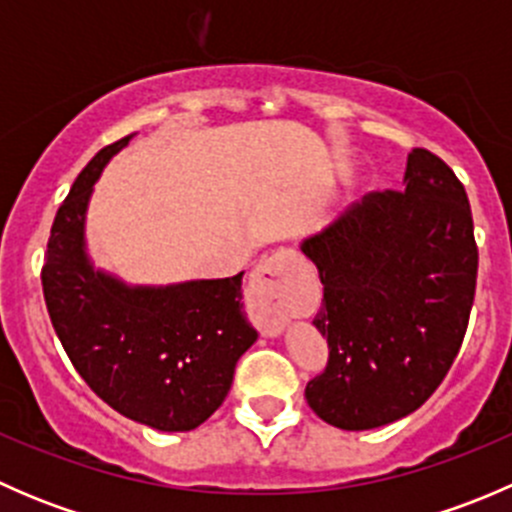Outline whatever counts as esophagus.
I'll list each match as a JSON object with an SVG mask.
<instances>
[{"label":"esophagus","mask_w":512,"mask_h":512,"mask_svg":"<svg viewBox=\"0 0 512 512\" xmlns=\"http://www.w3.org/2000/svg\"><path fill=\"white\" fill-rule=\"evenodd\" d=\"M304 260L294 250H277L250 275V304L265 337H277L304 307Z\"/></svg>","instance_id":"34e87169"}]
</instances>
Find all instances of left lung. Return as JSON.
<instances>
[{"label":"left lung","instance_id":"1","mask_svg":"<svg viewBox=\"0 0 512 512\" xmlns=\"http://www.w3.org/2000/svg\"><path fill=\"white\" fill-rule=\"evenodd\" d=\"M302 252L324 285L314 327L329 344L327 369L304 389L309 409L344 431L414 414L451 369L476 294L461 180L414 148L401 193L364 195L302 240Z\"/></svg>","mask_w":512,"mask_h":512}]
</instances>
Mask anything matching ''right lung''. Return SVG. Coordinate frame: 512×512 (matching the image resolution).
Returning <instances> with one entry per match:
<instances>
[{"instance_id": "obj_1", "label": "right lung", "mask_w": 512, "mask_h": 512, "mask_svg": "<svg viewBox=\"0 0 512 512\" xmlns=\"http://www.w3.org/2000/svg\"><path fill=\"white\" fill-rule=\"evenodd\" d=\"M131 138L101 148L74 180L51 225L41 287L61 347L98 399L156 431H193L220 409L257 332L242 312V272L143 287L89 260L94 183Z\"/></svg>"}]
</instances>
